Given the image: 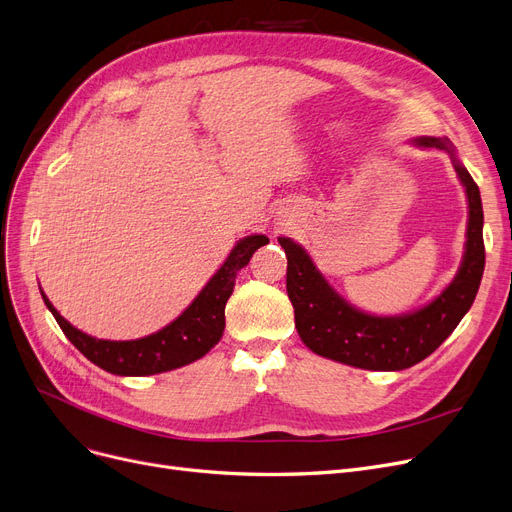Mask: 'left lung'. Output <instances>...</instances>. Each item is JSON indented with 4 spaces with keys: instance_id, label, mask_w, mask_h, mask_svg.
Wrapping results in <instances>:
<instances>
[{
    "instance_id": "1",
    "label": "left lung",
    "mask_w": 512,
    "mask_h": 512,
    "mask_svg": "<svg viewBox=\"0 0 512 512\" xmlns=\"http://www.w3.org/2000/svg\"><path fill=\"white\" fill-rule=\"evenodd\" d=\"M418 148L446 150L469 201L464 257L454 280L431 303L402 316H370L349 305L332 288L301 244L280 236L286 253V293L295 307L301 341L322 358L364 370H404L425 360L446 341L471 309L479 291L485 247L483 207L471 173L456 159L448 138L422 136Z\"/></svg>"
}]
</instances>
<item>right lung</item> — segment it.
Wrapping results in <instances>:
<instances>
[{"label":"right lung","instance_id":"obj_1","mask_svg":"<svg viewBox=\"0 0 512 512\" xmlns=\"http://www.w3.org/2000/svg\"><path fill=\"white\" fill-rule=\"evenodd\" d=\"M263 234H253L236 242L224 265L213 274L198 297L171 324L136 341H106L85 335L71 322H66L50 299L43 295L58 326L87 360L102 370L119 376H148L182 368L203 358L224 335L226 303L234 291L236 274L247 265L253 253L268 244Z\"/></svg>","mask_w":512,"mask_h":512}]
</instances>
